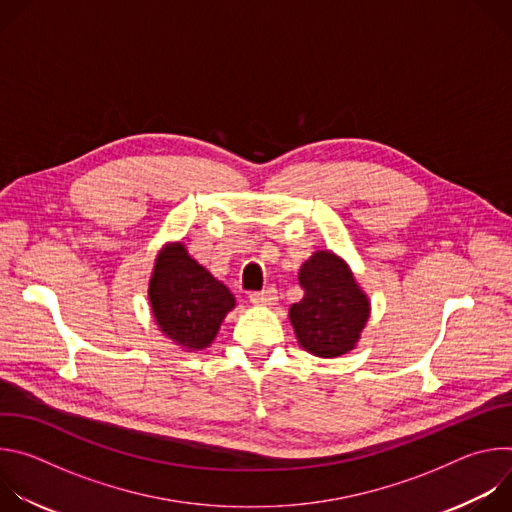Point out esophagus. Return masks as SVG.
<instances>
[{"mask_svg": "<svg viewBox=\"0 0 512 512\" xmlns=\"http://www.w3.org/2000/svg\"><path fill=\"white\" fill-rule=\"evenodd\" d=\"M249 300L255 306H271L277 300V289L275 287H265L261 291H251Z\"/></svg>", "mask_w": 512, "mask_h": 512, "instance_id": "1", "label": "esophagus"}]
</instances>
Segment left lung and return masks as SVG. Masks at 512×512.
<instances>
[{
	"instance_id": "8db88e82",
	"label": "left lung",
	"mask_w": 512,
	"mask_h": 512,
	"mask_svg": "<svg viewBox=\"0 0 512 512\" xmlns=\"http://www.w3.org/2000/svg\"><path fill=\"white\" fill-rule=\"evenodd\" d=\"M300 285L304 298L289 308L300 344L322 358L352 350L369 320V300L348 265L330 251H318L302 265Z\"/></svg>"
}]
</instances>
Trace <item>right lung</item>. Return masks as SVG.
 <instances>
[{"instance_id": "right-lung-1", "label": "right lung", "mask_w": 512, "mask_h": 512, "mask_svg": "<svg viewBox=\"0 0 512 512\" xmlns=\"http://www.w3.org/2000/svg\"><path fill=\"white\" fill-rule=\"evenodd\" d=\"M150 302L162 332L192 350L208 346L227 312L235 308L231 291L198 265L182 243L158 257Z\"/></svg>"}]
</instances>
